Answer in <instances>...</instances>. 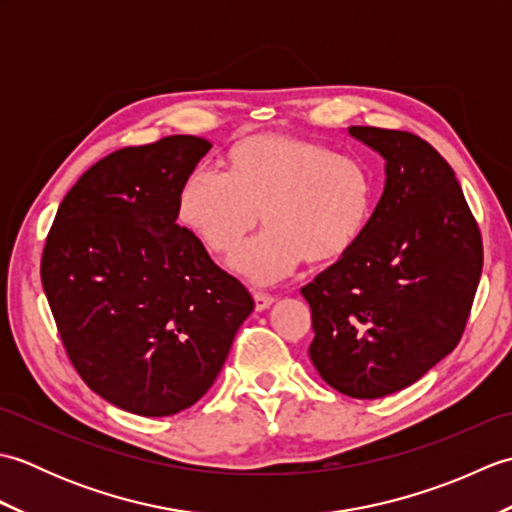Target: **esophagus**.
Wrapping results in <instances>:
<instances>
[{"label":"esophagus","instance_id":"obj_1","mask_svg":"<svg viewBox=\"0 0 512 512\" xmlns=\"http://www.w3.org/2000/svg\"><path fill=\"white\" fill-rule=\"evenodd\" d=\"M273 301H275L273 295H266V292H255V310L262 312V310L273 306Z\"/></svg>","mask_w":512,"mask_h":512}]
</instances>
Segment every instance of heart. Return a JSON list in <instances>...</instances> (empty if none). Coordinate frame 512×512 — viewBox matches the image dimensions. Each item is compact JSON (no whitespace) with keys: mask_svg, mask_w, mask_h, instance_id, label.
<instances>
[{"mask_svg":"<svg viewBox=\"0 0 512 512\" xmlns=\"http://www.w3.org/2000/svg\"><path fill=\"white\" fill-rule=\"evenodd\" d=\"M374 182L352 156L297 138H250L231 171L200 162L180 189V220L213 253H233L259 217L264 231L237 250L235 273L273 286L312 262L343 257L372 215Z\"/></svg>","mask_w":512,"mask_h":512,"instance_id":"heart-1","label":"heart"}]
</instances>
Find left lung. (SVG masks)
<instances>
[{
	"instance_id": "left-lung-1",
	"label": "left lung",
	"mask_w": 512,
	"mask_h": 512,
	"mask_svg": "<svg viewBox=\"0 0 512 512\" xmlns=\"http://www.w3.org/2000/svg\"><path fill=\"white\" fill-rule=\"evenodd\" d=\"M347 132L385 158V189L358 242L301 295L321 378L374 400L413 385L455 350L484 253L460 182L427 140L361 125Z\"/></svg>"
}]
</instances>
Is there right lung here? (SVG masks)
Listing matches in <instances>:
<instances>
[{
  "mask_svg": "<svg viewBox=\"0 0 512 512\" xmlns=\"http://www.w3.org/2000/svg\"><path fill=\"white\" fill-rule=\"evenodd\" d=\"M209 149L167 136L105 156L65 195L43 248V292L74 369L138 416L195 405L255 308L176 222L182 184Z\"/></svg>",
  "mask_w": 512,
  "mask_h": 512,
  "instance_id": "obj_1",
  "label": "right lung"
}]
</instances>
